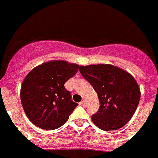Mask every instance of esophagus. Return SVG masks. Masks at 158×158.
<instances>
[{"instance_id":"1","label":"esophagus","mask_w":158,"mask_h":158,"mask_svg":"<svg viewBox=\"0 0 158 158\" xmlns=\"http://www.w3.org/2000/svg\"><path fill=\"white\" fill-rule=\"evenodd\" d=\"M86 104H87V102H86V101H85V100H83V101H81L80 105L82 106H86Z\"/></svg>"}]
</instances>
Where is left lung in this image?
Listing matches in <instances>:
<instances>
[{
  "label": "left lung",
  "instance_id": "left-lung-1",
  "mask_svg": "<svg viewBox=\"0 0 158 158\" xmlns=\"http://www.w3.org/2000/svg\"><path fill=\"white\" fill-rule=\"evenodd\" d=\"M79 71L98 94L99 109L91 116L96 127L108 131L127 124L141 97L140 87L132 75L111 64L80 66Z\"/></svg>",
  "mask_w": 158,
  "mask_h": 158
}]
</instances>
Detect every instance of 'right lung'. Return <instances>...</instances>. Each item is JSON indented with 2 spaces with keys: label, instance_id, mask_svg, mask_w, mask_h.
I'll return each instance as SVG.
<instances>
[{
  "label": "right lung",
  "instance_id": "1",
  "mask_svg": "<svg viewBox=\"0 0 158 158\" xmlns=\"http://www.w3.org/2000/svg\"><path fill=\"white\" fill-rule=\"evenodd\" d=\"M79 65L52 60L38 65L24 78L20 101L27 117L35 127L56 130L68 121L78 103L71 99L64 83L77 73Z\"/></svg>",
  "mask_w": 158,
  "mask_h": 158
}]
</instances>
